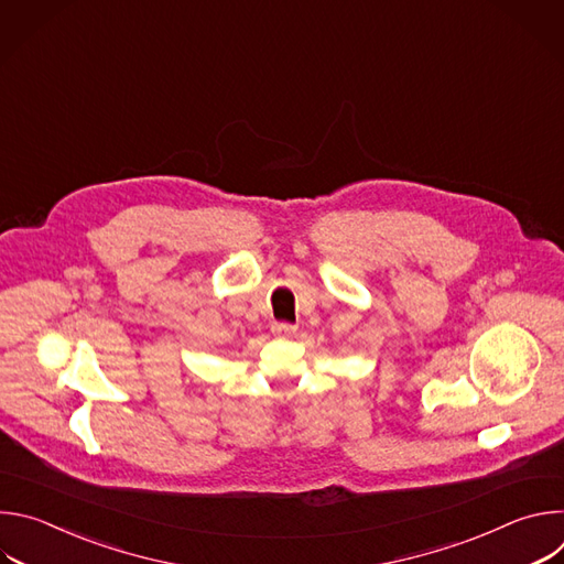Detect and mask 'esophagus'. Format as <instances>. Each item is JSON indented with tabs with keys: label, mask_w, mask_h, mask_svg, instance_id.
<instances>
[{
	"label": "esophagus",
	"mask_w": 564,
	"mask_h": 564,
	"mask_svg": "<svg viewBox=\"0 0 564 564\" xmlns=\"http://www.w3.org/2000/svg\"><path fill=\"white\" fill-rule=\"evenodd\" d=\"M272 333H274V335H281V337H288V335H294V333H296V326L288 324V321H274V324H272Z\"/></svg>",
	"instance_id": "1"
}]
</instances>
